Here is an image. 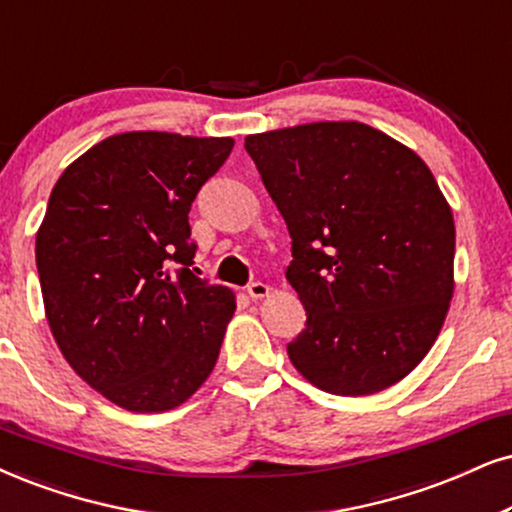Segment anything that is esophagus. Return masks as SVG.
<instances>
[{
	"label": "esophagus",
	"mask_w": 512,
	"mask_h": 512,
	"mask_svg": "<svg viewBox=\"0 0 512 512\" xmlns=\"http://www.w3.org/2000/svg\"><path fill=\"white\" fill-rule=\"evenodd\" d=\"M269 293H271V288L262 281H255V283H250V286H248V295L252 297V300H262V297H267Z\"/></svg>",
	"instance_id": "obj_1"
}]
</instances>
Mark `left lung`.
Listing matches in <instances>:
<instances>
[{"label":"left lung","mask_w":512,"mask_h":512,"mask_svg":"<svg viewBox=\"0 0 512 512\" xmlns=\"http://www.w3.org/2000/svg\"><path fill=\"white\" fill-rule=\"evenodd\" d=\"M245 151L293 238L286 278L307 312L293 366L340 397L399 383L454 297V215L430 167L354 120L250 134Z\"/></svg>","instance_id":"obj_1"}]
</instances>
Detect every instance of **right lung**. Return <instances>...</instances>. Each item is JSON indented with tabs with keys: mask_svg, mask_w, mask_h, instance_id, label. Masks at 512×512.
<instances>
[{
	"mask_svg": "<svg viewBox=\"0 0 512 512\" xmlns=\"http://www.w3.org/2000/svg\"><path fill=\"white\" fill-rule=\"evenodd\" d=\"M231 148V137L115 134L51 191L35 243L49 328L73 371L122 409H177L217 364L236 295L189 269V210Z\"/></svg>",
	"mask_w": 512,
	"mask_h": 512,
	"instance_id": "right-lung-1",
	"label": "right lung"
}]
</instances>
